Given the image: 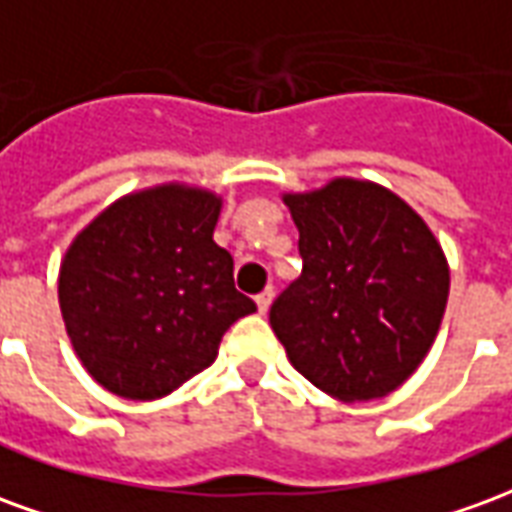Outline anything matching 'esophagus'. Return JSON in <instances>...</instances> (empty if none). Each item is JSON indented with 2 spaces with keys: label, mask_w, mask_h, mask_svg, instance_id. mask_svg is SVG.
Wrapping results in <instances>:
<instances>
[{
  "label": "esophagus",
  "mask_w": 512,
  "mask_h": 512,
  "mask_svg": "<svg viewBox=\"0 0 512 512\" xmlns=\"http://www.w3.org/2000/svg\"><path fill=\"white\" fill-rule=\"evenodd\" d=\"M274 296H277V293H274V288H266L263 290V293H257V310L263 312V315H266L268 312V307H271V301H274Z\"/></svg>",
  "instance_id": "1"
}]
</instances>
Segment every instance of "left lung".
Here are the masks:
<instances>
[{"label": "left lung", "instance_id": "obj_1", "mask_svg": "<svg viewBox=\"0 0 512 512\" xmlns=\"http://www.w3.org/2000/svg\"><path fill=\"white\" fill-rule=\"evenodd\" d=\"M301 277L271 304L290 365L354 403L395 392L439 334L450 268L417 211L378 183L337 178L285 194Z\"/></svg>", "mask_w": 512, "mask_h": 512}]
</instances>
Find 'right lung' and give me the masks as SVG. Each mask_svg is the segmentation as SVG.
<instances>
[{
  "mask_svg": "<svg viewBox=\"0 0 512 512\" xmlns=\"http://www.w3.org/2000/svg\"><path fill=\"white\" fill-rule=\"evenodd\" d=\"M222 200L167 183L128 194L73 238L60 310L84 370L128 400H156L202 373L224 332L255 312L213 241Z\"/></svg>",
  "mask_w": 512,
  "mask_h": 512,
  "instance_id": "obj_1",
  "label": "right lung"
}]
</instances>
